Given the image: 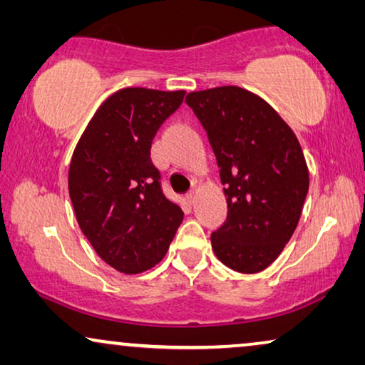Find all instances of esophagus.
<instances>
[{"instance_id": "34e87169", "label": "esophagus", "mask_w": 365, "mask_h": 365, "mask_svg": "<svg viewBox=\"0 0 365 365\" xmlns=\"http://www.w3.org/2000/svg\"><path fill=\"white\" fill-rule=\"evenodd\" d=\"M186 199H187L189 204H194V201H196V192H194V191L187 192V194H186Z\"/></svg>"}]
</instances>
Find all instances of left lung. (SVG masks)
Returning a JSON list of instances; mask_svg holds the SVG:
<instances>
[{
    "label": "left lung",
    "mask_w": 365,
    "mask_h": 365,
    "mask_svg": "<svg viewBox=\"0 0 365 365\" xmlns=\"http://www.w3.org/2000/svg\"><path fill=\"white\" fill-rule=\"evenodd\" d=\"M219 166L227 219L211 234L219 261L242 274L276 261L296 231L309 169L296 134L262 98L239 86L186 96Z\"/></svg>",
    "instance_id": "8db88e82"
}]
</instances>
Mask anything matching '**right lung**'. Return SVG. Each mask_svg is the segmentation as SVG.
<instances>
[{
  "instance_id": "right-lung-1",
  "label": "right lung",
  "mask_w": 365,
  "mask_h": 365,
  "mask_svg": "<svg viewBox=\"0 0 365 365\" xmlns=\"http://www.w3.org/2000/svg\"><path fill=\"white\" fill-rule=\"evenodd\" d=\"M186 91L119 89L104 101L76 144L69 197L84 236L104 262L139 274L166 256L182 209L163 194L151 144Z\"/></svg>"
}]
</instances>
